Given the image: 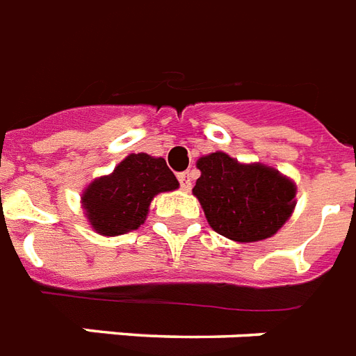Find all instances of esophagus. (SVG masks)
Returning <instances> with one entry per match:
<instances>
[{
    "label": "esophagus",
    "mask_w": 356,
    "mask_h": 356,
    "mask_svg": "<svg viewBox=\"0 0 356 356\" xmlns=\"http://www.w3.org/2000/svg\"><path fill=\"white\" fill-rule=\"evenodd\" d=\"M178 181H180V187L184 189V191H189L193 187V181H191V176H189V172H180L178 175Z\"/></svg>",
    "instance_id": "1"
}]
</instances>
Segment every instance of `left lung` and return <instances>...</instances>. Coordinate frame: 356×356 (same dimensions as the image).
Segmentation results:
<instances>
[{
    "label": "left lung",
    "mask_w": 356,
    "mask_h": 356,
    "mask_svg": "<svg viewBox=\"0 0 356 356\" xmlns=\"http://www.w3.org/2000/svg\"><path fill=\"white\" fill-rule=\"evenodd\" d=\"M200 178L193 193L209 226L237 243L272 237L294 209L296 187L277 170L243 165L224 152L198 160Z\"/></svg>",
    "instance_id": "8db88e82"
}]
</instances>
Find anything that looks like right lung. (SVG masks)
Returning <instances> with one entry per match:
<instances>
[{
    "label": "right lung",
    "mask_w": 356,
    "mask_h": 356,
    "mask_svg": "<svg viewBox=\"0 0 356 356\" xmlns=\"http://www.w3.org/2000/svg\"><path fill=\"white\" fill-rule=\"evenodd\" d=\"M178 180L163 158L130 154L110 176L88 187L82 204L88 220L101 235H121L145 222L150 200L161 191H172Z\"/></svg>",
    "instance_id": "add662e5"
}]
</instances>
